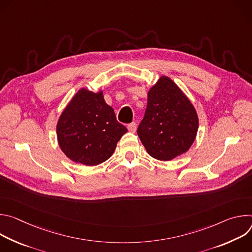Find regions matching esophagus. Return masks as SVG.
I'll return each instance as SVG.
<instances>
[{
	"label": "esophagus",
	"instance_id": "1",
	"mask_svg": "<svg viewBox=\"0 0 252 252\" xmlns=\"http://www.w3.org/2000/svg\"><path fill=\"white\" fill-rule=\"evenodd\" d=\"M127 129L130 132H134L136 130V124L135 123H130L127 125Z\"/></svg>",
	"mask_w": 252,
	"mask_h": 252
}]
</instances>
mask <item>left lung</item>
I'll list each match as a JSON object with an SVG mask.
<instances>
[{
	"mask_svg": "<svg viewBox=\"0 0 252 252\" xmlns=\"http://www.w3.org/2000/svg\"><path fill=\"white\" fill-rule=\"evenodd\" d=\"M197 128L198 118L189 99L169 78L161 77L149 92L145 117L136 130L149 155L163 161L183 155Z\"/></svg>",
	"mask_w": 252,
	"mask_h": 252,
	"instance_id": "left-lung-1",
	"label": "left lung"
}]
</instances>
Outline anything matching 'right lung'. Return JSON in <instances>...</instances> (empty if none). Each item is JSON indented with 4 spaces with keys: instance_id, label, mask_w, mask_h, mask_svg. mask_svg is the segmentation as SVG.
I'll return each mask as SVG.
<instances>
[{
    "instance_id": "obj_1",
    "label": "right lung",
    "mask_w": 252,
    "mask_h": 252,
    "mask_svg": "<svg viewBox=\"0 0 252 252\" xmlns=\"http://www.w3.org/2000/svg\"><path fill=\"white\" fill-rule=\"evenodd\" d=\"M127 128L117 121L102 93L82 89L67 104L57 125L59 145L73 161L97 165L114 154Z\"/></svg>"
}]
</instances>
